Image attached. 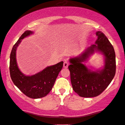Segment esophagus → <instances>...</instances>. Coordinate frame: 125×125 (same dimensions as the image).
<instances>
[{
	"label": "esophagus",
	"mask_w": 125,
	"mask_h": 125,
	"mask_svg": "<svg viewBox=\"0 0 125 125\" xmlns=\"http://www.w3.org/2000/svg\"><path fill=\"white\" fill-rule=\"evenodd\" d=\"M68 66H69V62L67 61H65L63 63V67L67 68Z\"/></svg>",
	"instance_id": "1"
}]
</instances>
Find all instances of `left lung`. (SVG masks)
Here are the masks:
<instances>
[{"mask_svg": "<svg viewBox=\"0 0 125 125\" xmlns=\"http://www.w3.org/2000/svg\"><path fill=\"white\" fill-rule=\"evenodd\" d=\"M97 39L95 44L87 47L79 56L71 58L70 65L71 82L73 89L80 96L95 97L101 94L110 83L116 71L115 54L112 44L104 33L96 32ZM95 52H101L105 57L103 69L93 71L83 64Z\"/></svg>", "mask_w": 125, "mask_h": 125, "instance_id": "left-lung-1", "label": "left lung"}]
</instances>
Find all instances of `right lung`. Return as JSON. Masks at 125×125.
Here are the masks:
<instances>
[{
    "instance_id": "1",
    "label": "right lung",
    "mask_w": 125,
    "mask_h": 125,
    "mask_svg": "<svg viewBox=\"0 0 125 125\" xmlns=\"http://www.w3.org/2000/svg\"><path fill=\"white\" fill-rule=\"evenodd\" d=\"M32 34V31H26L13 46L10 60V73L13 83L23 94L31 98L38 99L46 96L52 90L56 78L62 69L63 62L48 66L33 75L26 76L23 74L18 68L16 62V49L21 39Z\"/></svg>"
}]
</instances>
